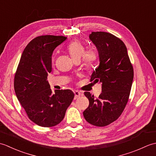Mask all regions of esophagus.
<instances>
[{
    "mask_svg": "<svg viewBox=\"0 0 156 156\" xmlns=\"http://www.w3.org/2000/svg\"><path fill=\"white\" fill-rule=\"evenodd\" d=\"M74 94H75L74 99H77L78 97H80V96L82 95L81 92L78 91V90H74Z\"/></svg>",
    "mask_w": 156,
    "mask_h": 156,
    "instance_id": "obj_1",
    "label": "esophagus"
}]
</instances>
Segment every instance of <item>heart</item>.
Instances as JSON below:
<instances>
[{"instance_id": "1", "label": "heart", "mask_w": 156, "mask_h": 156, "mask_svg": "<svg viewBox=\"0 0 156 156\" xmlns=\"http://www.w3.org/2000/svg\"><path fill=\"white\" fill-rule=\"evenodd\" d=\"M68 50L72 59L74 61L80 60L83 58L85 65L88 68H91L97 60V54L92 49L85 51L84 45L80 41L75 40L68 45Z\"/></svg>"}]
</instances>
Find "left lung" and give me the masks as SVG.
<instances>
[{
  "instance_id": "8db88e82",
  "label": "left lung",
  "mask_w": 156,
  "mask_h": 156,
  "mask_svg": "<svg viewBox=\"0 0 156 156\" xmlns=\"http://www.w3.org/2000/svg\"><path fill=\"white\" fill-rule=\"evenodd\" d=\"M89 39L97 49L100 62L90 81L101 83L102 92L98 98L84 92L89 106L83 115L89 123L104 127L117 120L123 111L133 80V68L120 39L102 31L92 32Z\"/></svg>"
}]
</instances>
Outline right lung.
<instances>
[{"label":"right lung","instance_id":"obj_1","mask_svg":"<svg viewBox=\"0 0 156 156\" xmlns=\"http://www.w3.org/2000/svg\"><path fill=\"white\" fill-rule=\"evenodd\" d=\"M67 37L41 35L26 46L20 59L14 80L18 101L28 117L44 127L57 125L74 99L72 90H57L52 94L48 79L51 72V55L54 49Z\"/></svg>","mask_w":156,"mask_h":156}]
</instances>
